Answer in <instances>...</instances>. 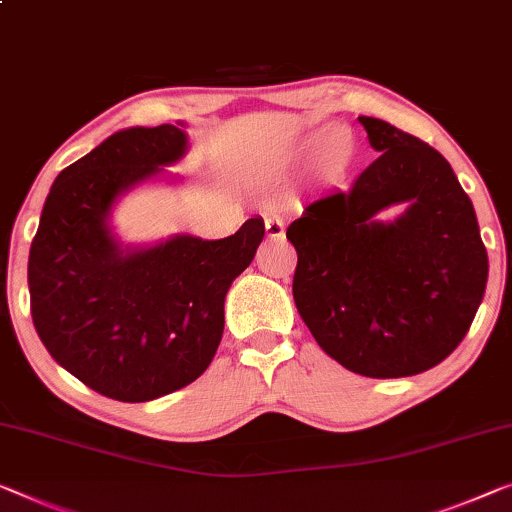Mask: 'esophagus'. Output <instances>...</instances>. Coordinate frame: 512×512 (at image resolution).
I'll list each match as a JSON object with an SVG mask.
<instances>
[{
  "mask_svg": "<svg viewBox=\"0 0 512 512\" xmlns=\"http://www.w3.org/2000/svg\"><path fill=\"white\" fill-rule=\"evenodd\" d=\"M264 227H266V236H269V239H282V236H285V220H282L280 216L266 218Z\"/></svg>",
  "mask_w": 512,
  "mask_h": 512,
  "instance_id": "34e87169",
  "label": "esophagus"
}]
</instances>
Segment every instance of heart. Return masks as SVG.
Wrapping results in <instances>:
<instances>
[{"label":"heart","instance_id":"b5f03b06","mask_svg":"<svg viewBox=\"0 0 512 512\" xmlns=\"http://www.w3.org/2000/svg\"><path fill=\"white\" fill-rule=\"evenodd\" d=\"M317 154L319 174L329 183H340L352 170L358 144L354 133L345 126H335L329 133H308L296 144L294 158L308 160Z\"/></svg>","mask_w":512,"mask_h":512}]
</instances>
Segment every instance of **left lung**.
<instances>
[{
  "mask_svg": "<svg viewBox=\"0 0 512 512\" xmlns=\"http://www.w3.org/2000/svg\"><path fill=\"white\" fill-rule=\"evenodd\" d=\"M358 121L379 158L347 193L312 202L287 227L299 255L294 303L342 368L411 377L467 335L485 294L487 250L448 160L388 121ZM393 203L408 209L381 224L376 213Z\"/></svg>",
  "mask_w": 512,
  "mask_h": 512,
  "instance_id": "1",
  "label": "left lung"
}]
</instances>
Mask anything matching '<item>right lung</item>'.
Masks as SVG:
<instances>
[{
	"instance_id": "1",
	"label": "right lung",
	"mask_w": 512,
	"mask_h": 512,
	"mask_svg": "<svg viewBox=\"0 0 512 512\" xmlns=\"http://www.w3.org/2000/svg\"><path fill=\"white\" fill-rule=\"evenodd\" d=\"M188 149L183 124L126 128L59 172L29 250L36 333L61 368L119 402H149L209 368L225 296L264 239L250 218L218 241L190 234L121 246L114 202Z\"/></svg>"
}]
</instances>
